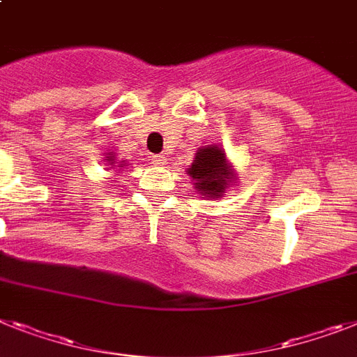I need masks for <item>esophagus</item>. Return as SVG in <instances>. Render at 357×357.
Here are the masks:
<instances>
[{
  "mask_svg": "<svg viewBox=\"0 0 357 357\" xmlns=\"http://www.w3.org/2000/svg\"><path fill=\"white\" fill-rule=\"evenodd\" d=\"M152 163L158 165V167H165L167 165V158L165 155H152Z\"/></svg>",
  "mask_w": 357,
  "mask_h": 357,
  "instance_id": "1",
  "label": "esophagus"
}]
</instances>
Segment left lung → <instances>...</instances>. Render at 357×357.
Segmentation results:
<instances>
[{"instance_id": "obj_1", "label": "left lung", "mask_w": 357, "mask_h": 357, "mask_svg": "<svg viewBox=\"0 0 357 357\" xmlns=\"http://www.w3.org/2000/svg\"><path fill=\"white\" fill-rule=\"evenodd\" d=\"M187 174L192 178L194 190L211 199L225 196V190L238 179L234 165L227 160V154L220 145L199 146Z\"/></svg>"}]
</instances>
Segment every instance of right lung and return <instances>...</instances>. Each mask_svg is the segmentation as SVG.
<instances>
[{
  "instance_id": "obj_1",
  "label": "right lung",
  "mask_w": 357,
  "mask_h": 357,
  "mask_svg": "<svg viewBox=\"0 0 357 357\" xmlns=\"http://www.w3.org/2000/svg\"><path fill=\"white\" fill-rule=\"evenodd\" d=\"M105 165H109V169H116V167H125L127 163L119 161V165H116V160H114L112 152H107V160H105Z\"/></svg>"
}]
</instances>
